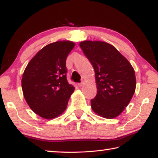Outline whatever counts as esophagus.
<instances>
[{
	"mask_svg": "<svg viewBox=\"0 0 158 158\" xmlns=\"http://www.w3.org/2000/svg\"><path fill=\"white\" fill-rule=\"evenodd\" d=\"M84 85V81H81V83H79L78 84V86L79 87H81V86H83V85Z\"/></svg>",
	"mask_w": 158,
	"mask_h": 158,
	"instance_id": "obj_1",
	"label": "esophagus"
}]
</instances>
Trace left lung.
Returning a JSON list of instances; mask_svg holds the SVG:
<instances>
[{"instance_id": "obj_1", "label": "left lung", "mask_w": 158, "mask_h": 158, "mask_svg": "<svg viewBox=\"0 0 158 158\" xmlns=\"http://www.w3.org/2000/svg\"><path fill=\"white\" fill-rule=\"evenodd\" d=\"M79 46L95 73L97 95L90 101L93 111L114 118L124 111L136 89L135 70L129 61L113 45L85 40Z\"/></svg>"}]
</instances>
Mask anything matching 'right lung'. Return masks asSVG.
<instances>
[{
  "label": "right lung",
  "instance_id": "1",
  "mask_svg": "<svg viewBox=\"0 0 158 158\" xmlns=\"http://www.w3.org/2000/svg\"><path fill=\"white\" fill-rule=\"evenodd\" d=\"M75 44L68 40L47 44L26 66L21 87L26 102L45 119L62 114L74 87L67 80L66 59Z\"/></svg>",
  "mask_w": 158,
  "mask_h": 158
}]
</instances>
